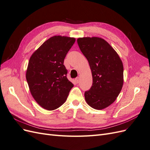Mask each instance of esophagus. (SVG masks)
<instances>
[{
  "label": "esophagus",
  "instance_id": "obj_1",
  "mask_svg": "<svg viewBox=\"0 0 150 150\" xmlns=\"http://www.w3.org/2000/svg\"><path fill=\"white\" fill-rule=\"evenodd\" d=\"M75 81H76V83H78L79 82V78H76Z\"/></svg>",
  "mask_w": 150,
  "mask_h": 150
}]
</instances>
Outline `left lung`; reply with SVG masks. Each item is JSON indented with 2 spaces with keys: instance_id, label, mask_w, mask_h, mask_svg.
<instances>
[{
  "instance_id": "1",
  "label": "left lung",
  "mask_w": 150,
  "mask_h": 150,
  "mask_svg": "<svg viewBox=\"0 0 150 150\" xmlns=\"http://www.w3.org/2000/svg\"><path fill=\"white\" fill-rule=\"evenodd\" d=\"M91 70L93 85L84 93L89 106L101 110L115 102L123 85V65L117 53L105 40L86 37L77 40Z\"/></svg>"
}]
</instances>
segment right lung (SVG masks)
Here are the masks:
<instances>
[{"label": "right lung", "mask_w": 150, "mask_h": 150, "mask_svg": "<svg viewBox=\"0 0 150 150\" xmlns=\"http://www.w3.org/2000/svg\"><path fill=\"white\" fill-rule=\"evenodd\" d=\"M75 40L74 38L54 35L30 57L26 79L32 96L45 110L52 111L62 106L74 86L67 78L64 60Z\"/></svg>", "instance_id": "obj_1"}]
</instances>
